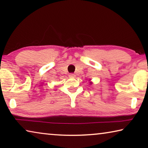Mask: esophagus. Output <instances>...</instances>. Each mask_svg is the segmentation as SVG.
Returning <instances> with one entry per match:
<instances>
[{"label":"esophagus","mask_w":148,"mask_h":148,"mask_svg":"<svg viewBox=\"0 0 148 148\" xmlns=\"http://www.w3.org/2000/svg\"><path fill=\"white\" fill-rule=\"evenodd\" d=\"M75 76H76V75L74 74H69L70 77H75Z\"/></svg>","instance_id":"34e87169"}]
</instances>
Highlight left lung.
<instances>
[{"label":"left lung","instance_id":"1","mask_svg":"<svg viewBox=\"0 0 148 148\" xmlns=\"http://www.w3.org/2000/svg\"><path fill=\"white\" fill-rule=\"evenodd\" d=\"M91 79H89V81H91ZM89 84H90V85H91V84H92V82H89Z\"/></svg>","mask_w":148,"mask_h":148}]
</instances>
